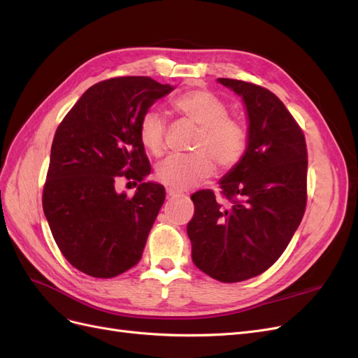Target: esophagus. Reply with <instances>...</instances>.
I'll return each instance as SVG.
<instances>
[{
	"label": "esophagus",
	"instance_id": "obj_1",
	"mask_svg": "<svg viewBox=\"0 0 358 358\" xmlns=\"http://www.w3.org/2000/svg\"><path fill=\"white\" fill-rule=\"evenodd\" d=\"M167 196L170 199H176V197H182L183 192H180L178 189H173V188H167Z\"/></svg>",
	"mask_w": 358,
	"mask_h": 358
}]
</instances>
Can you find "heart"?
<instances>
[{"instance_id": "obj_1", "label": "heart", "mask_w": 358, "mask_h": 358, "mask_svg": "<svg viewBox=\"0 0 358 358\" xmlns=\"http://www.w3.org/2000/svg\"><path fill=\"white\" fill-rule=\"evenodd\" d=\"M178 113L200 127L194 140L196 154L170 155L157 167V179L173 189H188L208 179L215 162L221 170H230L239 162L246 150L245 128L227 117L225 104L212 92L194 90L182 94L173 101ZM140 142L150 154L159 155L164 149L166 119L159 110L150 109L138 125Z\"/></svg>"}]
</instances>
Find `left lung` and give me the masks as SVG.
<instances>
[{
	"label": "left lung",
	"instance_id": "obj_1",
	"mask_svg": "<svg viewBox=\"0 0 358 358\" xmlns=\"http://www.w3.org/2000/svg\"><path fill=\"white\" fill-rule=\"evenodd\" d=\"M239 95L248 121L242 159L220 180L230 203L209 189L194 192L187 233L192 262L221 282L262 275L282 255L306 208L308 152L294 117L262 86L216 80Z\"/></svg>",
	"mask_w": 358,
	"mask_h": 358
}]
</instances>
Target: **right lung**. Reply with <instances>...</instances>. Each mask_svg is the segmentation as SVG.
Returning <instances> with one entry per match:
<instances>
[{
  "label": "right lung",
  "instance_id": "right-lung-1",
  "mask_svg": "<svg viewBox=\"0 0 358 358\" xmlns=\"http://www.w3.org/2000/svg\"><path fill=\"white\" fill-rule=\"evenodd\" d=\"M175 86L143 76L95 83L59 124L50 149L43 210L62 255L80 272L113 278L142 258L166 189L150 173L138 125ZM140 181L129 199L114 189Z\"/></svg>",
  "mask_w": 358,
  "mask_h": 358
}]
</instances>
